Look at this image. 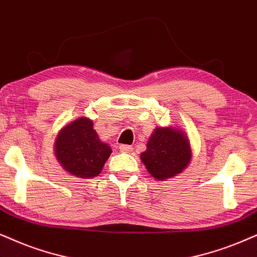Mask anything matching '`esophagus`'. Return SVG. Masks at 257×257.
<instances>
[{
    "mask_svg": "<svg viewBox=\"0 0 257 257\" xmlns=\"http://www.w3.org/2000/svg\"><path fill=\"white\" fill-rule=\"evenodd\" d=\"M119 151H121L122 153H131L133 151V148L128 145H121L119 146Z\"/></svg>",
    "mask_w": 257,
    "mask_h": 257,
    "instance_id": "34e87169",
    "label": "esophagus"
}]
</instances>
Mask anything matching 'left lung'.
I'll return each instance as SVG.
<instances>
[{
	"instance_id": "1",
	"label": "left lung",
	"mask_w": 257,
	"mask_h": 257,
	"mask_svg": "<svg viewBox=\"0 0 257 257\" xmlns=\"http://www.w3.org/2000/svg\"><path fill=\"white\" fill-rule=\"evenodd\" d=\"M192 158L187 136L175 126H158L148 140L141 160L148 173L158 180L173 178L183 172Z\"/></svg>"
}]
</instances>
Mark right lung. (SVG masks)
Instances as JSON below:
<instances>
[{
    "label": "right lung",
    "mask_w": 257,
    "mask_h": 257,
    "mask_svg": "<svg viewBox=\"0 0 257 257\" xmlns=\"http://www.w3.org/2000/svg\"><path fill=\"white\" fill-rule=\"evenodd\" d=\"M111 152L109 145L100 141L87 117L65 125L54 144V154L64 170L83 179L97 177Z\"/></svg>",
    "instance_id": "right-lung-1"
}]
</instances>
